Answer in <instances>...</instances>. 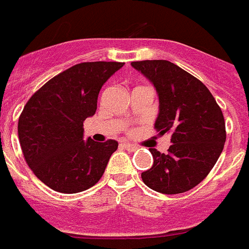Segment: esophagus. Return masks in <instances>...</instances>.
Masks as SVG:
<instances>
[{
    "mask_svg": "<svg viewBox=\"0 0 249 249\" xmlns=\"http://www.w3.org/2000/svg\"><path fill=\"white\" fill-rule=\"evenodd\" d=\"M121 147H123V148L126 149V151H129V152H134L135 149L138 148V147H137V145H134V144H129V143H123V144H121Z\"/></svg>",
    "mask_w": 249,
    "mask_h": 249,
    "instance_id": "obj_1",
    "label": "esophagus"
}]
</instances>
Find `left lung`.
I'll return each instance as SVG.
<instances>
[{
    "label": "left lung",
    "instance_id": "8db88e82",
    "mask_svg": "<svg viewBox=\"0 0 249 249\" xmlns=\"http://www.w3.org/2000/svg\"><path fill=\"white\" fill-rule=\"evenodd\" d=\"M131 66L153 83L160 114L155 128L170 134L167 153L151 148L153 165L143 183L163 195L191 191L201 183L223 152L226 141L223 111L203 83L166 60H143Z\"/></svg>",
    "mask_w": 249,
    "mask_h": 249
}]
</instances>
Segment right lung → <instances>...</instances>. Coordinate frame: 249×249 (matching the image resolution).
<instances>
[{"label": "right lung", "instance_id": "add662e5", "mask_svg": "<svg viewBox=\"0 0 249 249\" xmlns=\"http://www.w3.org/2000/svg\"><path fill=\"white\" fill-rule=\"evenodd\" d=\"M124 62L76 64L50 79L30 97L19 116L18 134L34 175L60 193H79L98 183L114 139L83 141V123L97 110L101 88Z\"/></svg>", "mask_w": 249, "mask_h": 249}]
</instances>
